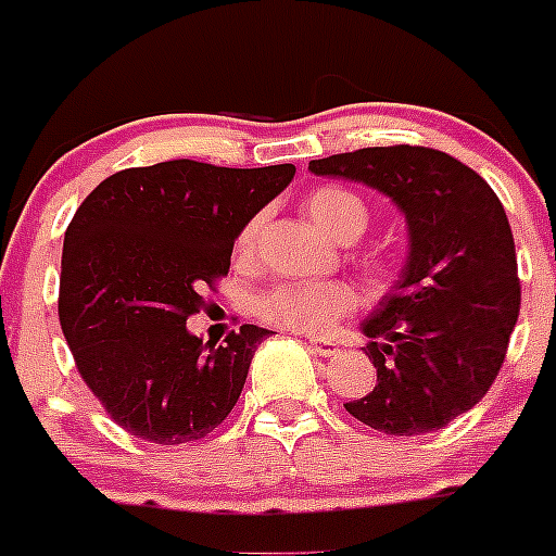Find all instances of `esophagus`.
<instances>
[{"instance_id": "1", "label": "esophagus", "mask_w": 556, "mask_h": 556, "mask_svg": "<svg viewBox=\"0 0 556 556\" xmlns=\"http://www.w3.org/2000/svg\"><path fill=\"white\" fill-rule=\"evenodd\" d=\"M309 350L314 352V355H323V357L339 355V346L328 339H309Z\"/></svg>"}]
</instances>
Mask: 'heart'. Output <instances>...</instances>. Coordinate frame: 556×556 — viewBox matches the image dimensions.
Masks as SVG:
<instances>
[{
  "instance_id": "obj_1",
  "label": "heart",
  "mask_w": 556,
  "mask_h": 556,
  "mask_svg": "<svg viewBox=\"0 0 556 556\" xmlns=\"http://www.w3.org/2000/svg\"><path fill=\"white\" fill-rule=\"evenodd\" d=\"M306 212L325 237L336 242H355L368 228V206L355 190L339 185H323L306 195ZM261 217L250 220L237 239L239 255H250L255 247ZM357 304L355 290L346 282H282L266 290L255 301V312L266 323L279 325L301 333H325L336 325V319Z\"/></svg>"
}]
</instances>
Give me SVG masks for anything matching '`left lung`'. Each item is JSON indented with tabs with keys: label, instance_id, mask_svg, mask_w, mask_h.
Returning <instances> with one entry per match:
<instances>
[{
	"label": "left lung",
	"instance_id": "left-lung-1",
	"mask_svg": "<svg viewBox=\"0 0 556 556\" xmlns=\"http://www.w3.org/2000/svg\"><path fill=\"white\" fill-rule=\"evenodd\" d=\"M387 195L406 217L408 252L361 323L377 387L346 412L387 435L446 428L486 395L519 317L514 233L495 190L433 148H363L309 161Z\"/></svg>",
	"mask_w": 556,
	"mask_h": 556
}]
</instances>
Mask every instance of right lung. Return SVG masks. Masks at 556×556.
<instances>
[{
	"mask_svg": "<svg viewBox=\"0 0 556 556\" xmlns=\"http://www.w3.org/2000/svg\"><path fill=\"white\" fill-rule=\"evenodd\" d=\"M293 174V164L164 161L112 174L75 212L61 255V330L83 382L123 430L188 444L237 406L271 330L242 325L215 346L190 333L188 317L228 274L247 223Z\"/></svg>",
	"mask_w": 556,
	"mask_h": 556,
	"instance_id": "add662e5",
	"label": "right lung"
}]
</instances>
